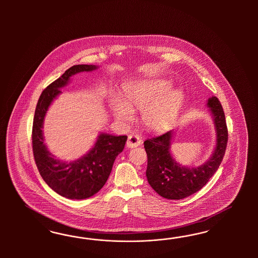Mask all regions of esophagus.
<instances>
[{
    "label": "esophagus",
    "mask_w": 258,
    "mask_h": 258,
    "mask_svg": "<svg viewBox=\"0 0 258 258\" xmlns=\"http://www.w3.org/2000/svg\"><path fill=\"white\" fill-rule=\"evenodd\" d=\"M142 143V140L140 139V137L136 134H132L128 136L127 141H126V147L130 148V149H133V148H136L138 146H140V144Z\"/></svg>",
    "instance_id": "obj_1"
}]
</instances>
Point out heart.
I'll return each mask as SVG.
<instances>
[{
	"instance_id": "b5f03b06",
	"label": "heart",
	"mask_w": 258,
	"mask_h": 258,
	"mask_svg": "<svg viewBox=\"0 0 258 258\" xmlns=\"http://www.w3.org/2000/svg\"><path fill=\"white\" fill-rule=\"evenodd\" d=\"M166 80H141L125 88V101L114 97L110 108L118 120L128 123L135 109L142 111V122L151 132L160 133L170 127L179 115L184 94L180 89H168Z\"/></svg>"
}]
</instances>
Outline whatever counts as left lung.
I'll list each match as a JSON object with an SVG mask.
<instances>
[{"label": "left lung", "mask_w": 258, "mask_h": 258, "mask_svg": "<svg viewBox=\"0 0 258 258\" xmlns=\"http://www.w3.org/2000/svg\"><path fill=\"white\" fill-rule=\"evenodd\" d=\"M207 107L216 131V147L210 158L199 166H186L171 153L174 131L144 142L148 155L146 175L150 186L167 200H181L193 195L208 182L222 162L228 141L225 114L216 96L207 100Z\"/></svg>", "instance_id": "8db88e82"}]
</instances>
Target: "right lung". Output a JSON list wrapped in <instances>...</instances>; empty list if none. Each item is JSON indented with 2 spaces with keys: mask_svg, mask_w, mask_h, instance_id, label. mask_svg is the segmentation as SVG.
<instances>
[{
  "mask_svg": "<svg viewBox=\"0 0 258 258\" xmlns=\"http://www.w3.org/2000/svg\"><path fill=\"white\" fill-rule=\"evenodd\" d=\"M95 65H75L41 93L35 110L32 130L33 153L39 174L58 195L71 200H84L96 194L109 178L113 163L124 147L127 136L101 133L94 147L75 161L56 159L47 149L43 138V123L47 110L78 73L96 70Z\"/></svg>",
  "mask_w": 258,
  "mask_h": 258,
  "instance_id": "1",
  "label": "right lung"
}]
</instances>
